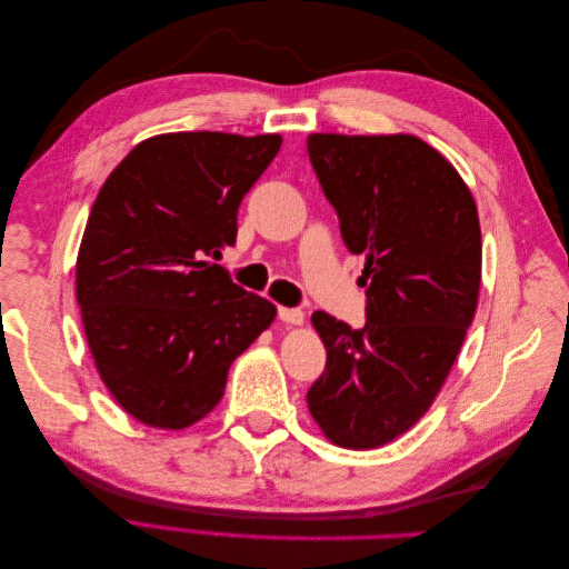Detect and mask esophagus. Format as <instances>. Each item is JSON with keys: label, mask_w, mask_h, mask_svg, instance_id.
<instances>
[{"label": "esophagus", "mask_w": 569, "mask_h": 569, "mask_svg": "<svg viewBox=\"0 0 569 569\" xmlns=\"http://www.w3.org/2000/svg\"><path fill=\"white\" fill-rule=\"evenodd\" d=\"M278 318L287 325H301L303 322V311H299V308H284L280 306L278 308Z\"/></svg>", "instance_id": "34e87169"}]
</instances>
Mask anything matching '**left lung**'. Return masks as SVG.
Listing matches in <instances>:
<instances>
[{
  "mask_svg": "<svg viewBox=\"0 0 569 569\" xmlns=\"http://www.w3.org/2000/svg\"><path fill=\"white\" fill-rule=\"evenodd\" d=\"M308 157L339 216L343 244L366 256V325L313 313L325 372L306 401L325 437L377 449L416 425L449 377L481 280L477 206L458 170L412 134L308 137Z\"/></svg>",
  "mask_w": 569,
  "mask_h": 569,
  "instance_id": "obj_1",
  "label": "left lung"
}]
</instances>
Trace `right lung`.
Returning <instances> with one entry per match:
<instances>
[{
	"instance_id": "1",
	"label": "right lung",
	"mask_w": 569,
	"mask_h": 569,
	"mask_svg": "<svg viewBox=\"0 0 569 569\" xmlns=\"http://www.w3.org/2000/svg\"><path fill=\"white\" fill-rule=\"evenodd\" d=\"M280 134L170 132L137 144L101 184L76 263V297L99 377L134 420L199 422L232 360L274 308L211 263L234 247L237 211Z\"/></svg>"
}]
</instances>
